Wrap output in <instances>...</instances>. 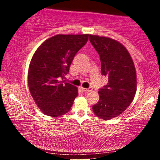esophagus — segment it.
<instances>
[{
    "label": "esophagus",
    "instance_id": "1",
    "mask_svg": "<svg viewBox=\"0 0 160 160\" xmlns=\"http://www.w3.org/2000/svg\"><path fill=\"white\" fill-rule=\"evenodd\" d=\"M80 89H81V90L82 92H91L92 90V88H88V89H86V88L81 87Z\"/></svg>",
    "mask_w": 160,
    "mask_h": 160
}]
</instances>
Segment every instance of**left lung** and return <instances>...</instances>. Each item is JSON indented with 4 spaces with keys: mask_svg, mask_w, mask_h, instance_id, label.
<instances>
[{
    "mask_svg": "<svg viewBox=\"0 0 160 160\" xmlns=\"http://www.w3.org/2000/svg\"><path fill=\"white\" fill-rule=\"evenodd\" d=\"M89 40L98 53L102 74L108 83L99 89V101L92 111L104 120L118 117L133 101L137 89V77L129 52L122 43L106 37L89 35Z\"/></svg>",
    "mask_w": 160,
    "mask_h": 160,
    "instance_id": "8db88e82",
    "label": "left lung"
}]
</instances>
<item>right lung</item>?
Here are the masks:
<instances>
[{
	"mask_svg": "<svg viewBox=\"0 0 160 160\" xmlns=\"http://www.w3.org/2000/svg\"><path fill=\"white\" fill-rule=\"evenodd\" d=\"M88 38L89 34H57L46 40L33 55L28 83L32 98L44 114L58 117L71 110L78 89L63 79Z\"/></svg>",
	"mask_w": 160,
	"mask_h": 160,
	"instance_id": "right-lung-1",
	"label": "right lung"
}]
</instances>
